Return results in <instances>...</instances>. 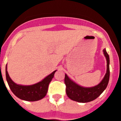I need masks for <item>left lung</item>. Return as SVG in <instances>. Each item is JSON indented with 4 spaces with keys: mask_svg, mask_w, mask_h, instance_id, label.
Masks as SVG:
<instances>
[{
    "mask_svg": "<svg viewBox=\"0 0 121 121\" xmlns=\"http://www.w3.org/2000/svg\"><path fill=\"white\" fill-rule=\"evenodd\" d=\"M104 54L107 59V72L102 81L98 85L93 87H84L78 85L65 74V84L66 93L71 100L81 103H86L95 100L107 88L110 78V58L106 50H103Z\"/></svg>",
    "mask_w": 121,
    "mask_h": 121,
    "instance_id": "8db88e82",
    "label": "left lung"
}]
</instances>
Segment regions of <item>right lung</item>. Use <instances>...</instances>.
<instances>
[{"instance_id":"1","label":"right lung","mask_w":121,"mask_h":121,"mask_svg":"<svg viewBox=\"0 0 121 121\" xmlns=\"http://www.w3.org/2000/svg\"><path fill=\"white\" fill-rule=\"evenodd\" d=\"M6 65V78L8 85L12 92L19 99L26 101H36L42 99L46 96L50 82L53 78L56 70L44 78L37 84L31 85H18L12 81L7 71Z\"/></svg>"}]
</instances>
